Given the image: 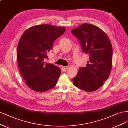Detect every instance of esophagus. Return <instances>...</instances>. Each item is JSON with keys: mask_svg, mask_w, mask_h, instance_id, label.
Wrapping results in <instances>:
<instances>
[{"mask_svg": "<svg viewBox=\"0 0 128 128\" xmlns=\"http://www.w3.org/2000/svg\"><path fill=\"white\" fill-rule=\"evenodd\" d=\"M63 70H64V71H66V70L68 68V66H63Z\"/></svg>", "mask_w": 128, "mask_h": 128, "instance_id": "esophagus-1", "label": "esophagus"}]
</instances>
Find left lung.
Listing matches in <instances>:
<instances>
[{
	"label": "left lung",
	"instance_id": "obj_1",
	"mask_svg": "<svg viewBox=\"0 0 128 128\" xmlns=\"http://www.w3.org/2000/svg\"><path fill=\"white\" fill-rule=\"evenodd\" d=\"M80 41L82 50L90 56L84 68H79L73 79L76 87L86 92L98 89L108 79L112 66V44L105 32L92 24L84 23L71 30Z\"/></svg>",
	"mask_w": 128,
	"mask_h": 128
}]
</instances>
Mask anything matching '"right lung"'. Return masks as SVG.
<instances>
[{
    "mask_svg": "<svg viewBox=\"0 0 128 128\" xmlns=\"http://www.w3.org/2000/svg\"><path fill=\"white\" fill-rule=\"evenodd\" d=\"M66 28L44 24L31 26L20 37L18 45L17 58L20 75L31 89L44 92L56 86L60 69L44 62L53 42Z\"/></svg>",
    "mask_w": 128,
    "mask_h": 128,
    "instance_id": "right-lung-1",
    "label": "right lung"
}]
</instances>
